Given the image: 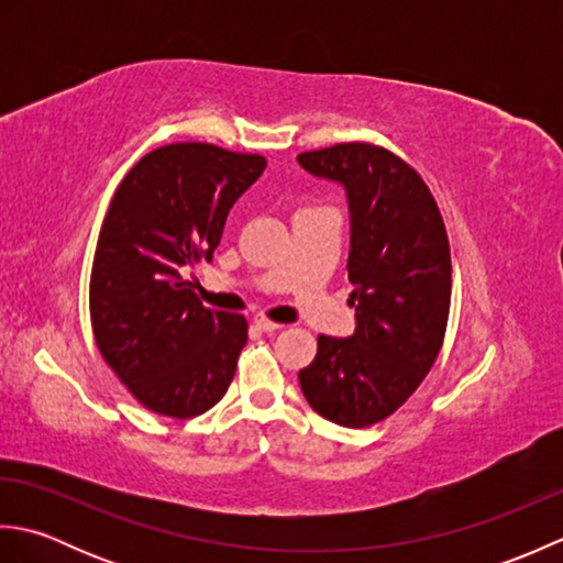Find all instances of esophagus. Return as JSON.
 <instances>
[{"mask_svg":"<svg viewBox=\"0 0 563 563\" xmlns=\"http://www.w3.org/2000/svg\"><path fill=\"white\" fill-rule=\"evenodd\" d=\"M254 324H256V329H261L263 333H275V331H280V329H283L280 324H275V321H271V319H263V317H258V319L254 321Z\"/></svg>","mask_w":563,"mask_h":563,"instance_id":"esophagus-1","label":"esophagus"}]
</instances>
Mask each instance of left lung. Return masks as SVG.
I'll return each mask as SVG.
<instances>
[{
	"mask_svg": "<svg viewBox=\"0 0 563 563\" xmlns=\"http://www.w3.org/2000/svg\"><path fill=\"white\" fill-rule=\"evenodd\" d=\"M297 162L349 198L355 309L353 336H319L317 357L300 369L302 394L327 421L365 428L397 411L440 353L452 292L448 232L423 178L387 150L345 142Z\"/></svg>",
	"mask_w": 563,
	"mask_h": 563,
	"instance_id": "8db88e82",
	"label": "left lung"
}]
</instances>
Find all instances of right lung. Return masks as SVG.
<instances>
[{
  "label": "right lung",
  "mask_w": 563,
  "mask_h": 563,
  "mask_svg": "<svg viewBox=\"0 0 563 563\" xmlns=\"http://www.w3.org/2000/svg\"><path fill=\"white\" fill-rule=\"evenodd\" d=\"M263 169L261 154L176 142L145 154L115 190L93 254L91 327L103 361L154 413H206L230 387L246 319L202 307L184 275L212 258Z\"/></svg>",
  "instance_id": "add662e5"
}]
</instances>
